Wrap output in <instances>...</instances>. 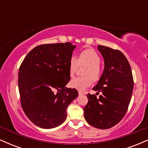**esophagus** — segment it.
Returning <instances> with one entry per match:
<instances>
[{
	"instance_id": "34e87169",
	"label": "esophagus",
	"mask_w": 148,
	"mask_h": 148,
	"mask_svg": "<svg viewBox=\"0 0 148 148\" xmlns=\"http://www.w3.org/2000/svg\"><path fill=\"white\" fill-rule=\"evenodd\" d=\"M84 93L83 92H81V91H79V95H84Z\"/></svg>"
}]
</instances>
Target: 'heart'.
Instances as JSON below:
<instances>
[{
  "label": "heart",
  "instance_id": "obj_1",
  "mask_svg": "<svg viewBox=\"0 0 148 148\" xmlns=\"http://www.w3.org/2000/svg\"><path fill=\"white\" fill-rule=\"evenodd\" d=\"M100 58L97 52L92 49H85L80 53L79 58L71 57L69 62V72L70 76H73L77 70L79 66H87L84 72L83 77H76L72 79L69 86L78 90H84L91 86L92 80L99 81L101 76L100 67Z\"/></svg>",
  "mask_w": 148,
  "mask_h": 148
}]
</instances>
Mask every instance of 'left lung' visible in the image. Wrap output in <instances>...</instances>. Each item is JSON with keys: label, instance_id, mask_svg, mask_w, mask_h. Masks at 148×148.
I'll use <instances>...</instances> for the list:
<instances>
[{"label": "left lung", "instance_id": "1", "mask_svg": "<svg viewBox=\"0 0 148 148\" xmlns=\"http://www.w3.org/2000/svg\"><path fill=\"white\" fill-rule=\"evenodd\" d=\"M97 49L104 60V69L92 90L102 94L99 98L95 95H87L84 117L92 127L106 130L115 126L126 114L134 81L130 64L123 53L101 45Z\"/></svg>", "mask_w": 148, "mask_h": 148}]
</instances>
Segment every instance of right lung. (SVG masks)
<instances>
[{
    "instance_id": "1",
    "label": "right lung",
    "mask_w": 148,
    "mask_h": 148,
    "mask_svg": "<svg viewBox=\"0 0 148 148\" xmlns=\"http://www.w3.org/2000/svg\"><path fill=\"white\" fill-rule=\"evenodd\" d=\"M75 48L70 42L37 46L20 66L21 106L30 121L41 128H55L63 123L67 106L79 95L75 88H65L70 80L69 62Z\"/></svg>"
}]
</instances>
